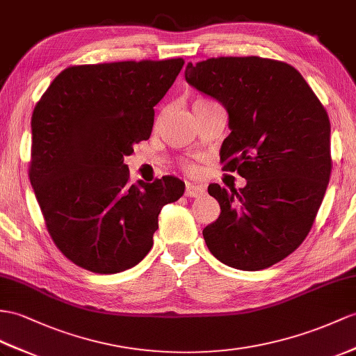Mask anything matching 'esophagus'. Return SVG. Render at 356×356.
I'll list each match as a JSON object with an SVG mask.
<instances>
[{"instance_id": "obj_1", "label": "esophagus", "mask_w": 356, "mask_h": 356, "mask_svg": "<svg viewBox=\"0 0 356 356\" xmlns=\"http://www.w3.org/2000/svg\"><path fill=\"white\" fill-rule=\"evenodd\" d=\"M205 193V188L202 186H196V184H186V196L187 197H197V196H202Z\"/></svg>"}]
</instances>
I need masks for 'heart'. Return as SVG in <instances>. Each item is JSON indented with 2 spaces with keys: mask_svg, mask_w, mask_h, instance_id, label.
Here are the masks:
<instances>
[{
  "mask_svg": "<svg viewBox=\"0 0 356 356\" xmlns=\"http://www.w3.org/2000/svg\"><path fill=\"white\" fill-rule=\"evenodd\" d=\"M199 101H202V99H199ZM184 169H186L187 172H195V166H193V164H190V163L184 164Z\"/></svg>",
  "mask_w": 356,
  "mask_h": 356,
  "instance_id": "heart-1",
  "label": "heart"
}]
</instances>
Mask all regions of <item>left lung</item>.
<instances>
[{"label":"left lung","mask_w":356,"mask_h":356,"mask_svg":"<svg viewBox=\"0 0 356 356\" xmlns=\"http://www.w3.org/2000/svg\"><path fill=\"white\" fill-rule=\"evenodd\" d=\"M186 81L228 111L225 170L243 188L208 186L220 216L204 228L210 252L240 270H261L294 252L313 227L331 177V124L293 66L261 57H218L186 66Z\"/></svg>","instance_id":"obj_1"}]
</instances>
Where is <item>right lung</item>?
Wrapping results in <instances>:
<instances>
[{"label": "right lung", "instance_id": "1", "mask_svg": "<svg viewBox=\"0 0 356 356\" xmlns=\"http://www.w3.org/2000/svg\"><path fill=\"white\" fill-rule=\"evenodd\" d=\"M183 58L71 66L31 116L30 181L51 238L93 273H119L149 252L161 208L183 196L175 177L129 184L125 155L148 140L154 107Z\"/></svg>", "mask_w": 356, "mask_h": 356}]
</instances>
